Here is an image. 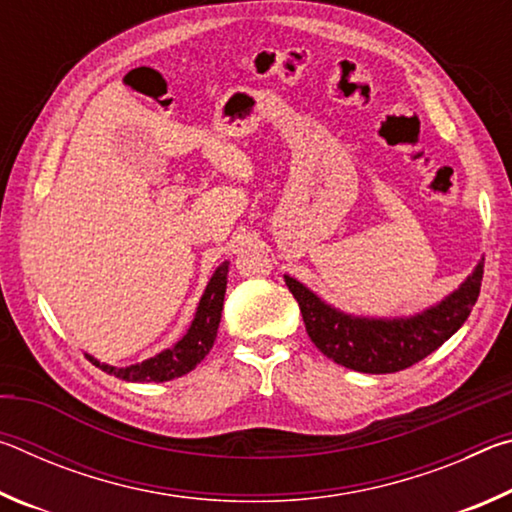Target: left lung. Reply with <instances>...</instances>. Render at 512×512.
I'll use <instances>...</instances> for the list:
<instances>
[{
  "instance_id": "left-lung-1",
  "label": "left lung",
  "mask_w": 512,
  "mask_h": 512,
  "mask_svg": "<svg viewBox=\"0 0 512 512\" xmlns=\"http://www.w3.org/2000/svg\"><path fill=\"white\" fill-rule=\"evenodd\" d=\"M481 280L483 259L461 287L420 314L409 318H363L343 314L320 300L305 284L284 275L316 348L339 366L370 375L411 368L438 350L470 316L479 298Z\"/></svg>"
}]
</instances>
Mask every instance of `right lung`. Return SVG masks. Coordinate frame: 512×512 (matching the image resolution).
<instances>
[{"mask_svg": "<svg viewBox=\"0 0 512 512\" xmlns=\"http://www.w3.org/2000/svg\"><path fill=\"white\" fill-rule=\"evenodd\" d=\"M225 284H228V262H223L210 277L203 298L198 302L192 325H189L187 334L173 345V348L162 350L160 354H155V357L126 368L108 366V363H101L90 357V354H85V357L103 372L124 381H169L187 375V372H192L198 363L205 359V354L212 350L216 329H219L221 323Z\"/></svg>", "mask_w": 512, "mask_h": 512, "instance_id": "add662e5", "label": "right lung"}]
</instances>
